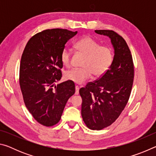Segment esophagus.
Instances as JSON below:
<instances>
[{"mask_svg":"<svg viewBox=\"0 0 156 156\" xmlns=\"http://www.w3.org/2000/svg\"><path fill=\"white\" fill-rule=\"evenodd\" d=\"M75 89H76L75 94H76V95H78L79 94V89H80V87H79L78 85H76L75 86Z\"/></svg>","mask_w":156,"mask_h":156,"instance_id":"1","label":"esophagus"}]
</instances>
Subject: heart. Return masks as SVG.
Returning <instances> with one entry per match:
<instances>
[{"instance_id": "obj_1", "label": "heart", "mask_w": 156, "mask_h": 156, "mask_svg": "<svg viewBox=\"0 0 156 156\" xmlns=\"http://www.w3.org/2000/svg\"><path fill=\"white\" fill-rule=\"evenodd\" d=\"M75 49L84 54L82 62L83 67L72 69L65 73V78L76 84H83L91 78L92 75L100 77L109 68L113 60V54L109 47L100 46V44L91 37H84L74 44ZM72 51L67 47L62 49L60 60L66 67H70Z\"/></svg>"}]
</instances>
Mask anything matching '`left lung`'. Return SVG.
I'll use <instances>...</instances> for the list:
<instances>
[{"mask_svg":"<svg viewBox=\"0 0 156 156\" xmlns=\"http://www.w3.org/2000/svg\"><path fill=\"white\" fill-rule=\"evenodd\" d=\"M95 32L109 37L114 56L105 74L80 88L79 93L84 123L92 130H100L115 122L125 109L133 85L134 68L131 51L122 36L112 30Z\"/></svg>","mask_w":156,"mask_h":156,"instance_id":"left-lung-1","label":"left lung"}]
</instances>
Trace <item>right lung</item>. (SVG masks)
<instances>
[{"instance_id": "1", "label": "right lung", "mask_w": 156, "mask_h": 156, "mask_svg": "<svg viewBox=\"0 0 156 156\" xmlns=\"http://www.w3.org/2000/svg\"><path fill=\"white\" fill-rule=\"evenodd\" d=\"M77 33L62 29L41 31L30 39L21 57L19 82L25 105L44 126L59 122L68 99L75 93L72 81L56 83L62 78L60 54Z\"/></svg>"}]
</instances>
